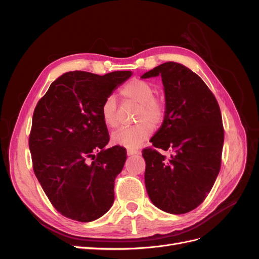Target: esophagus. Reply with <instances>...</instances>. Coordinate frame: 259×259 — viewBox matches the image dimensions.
Masks as SVG:
<instances>
[{
    "label": "esophagus",
    "instance_id": "obj_1",
    "mask_svg": "<svg viewBox=\"0 0 259 259\" xmlns=\"http://www.w3.org/2000/svg\"><path fill=\"white\" fill-rule=\"evenodd\" d=\"M126 153H127V155H135V154H138V153H139V151L134 150V149H127Z\"/></svg>",
    "mask_w": 259,
    "mask_h": 259
}]
</instances>
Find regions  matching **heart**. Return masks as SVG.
<instances>
[{
    "mask_svg": "<svg viewBox=\"0 0 259 259\" xmlns=\"http://www.w3.org/2000/svg\"><path fill=\"white\" fill-rule=\"evenodd\" d=\"M155 90L147 81L132 80L121 90V95L124 99L131 100L139 105L136 114V125L128 127H122L111 135L113 145L128 149H136L142 146L144 142L151 136L152 125H159L165 114V107L163 101L154 96ZM101 117L108 127H115L119 124L117 108L114 96H108L101 106ZM152 123L150 124V123Z\"/></svg>",
    "mask_w": 259,
    "mask_h": 259,
    "instance_id": "1",
    "label": "heart"
}]
</instances>
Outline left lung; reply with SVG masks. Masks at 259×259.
Wrapping results in <instances>:
<instances>
[{
    "instance_id": "8db88e82",
    "label": "left lung",
    "mask_w": 259,
    "mask_h": 259,
    "mask_svg": "<svg viewBox=\"0 0 259 259\" xmlns=\"http://www.w3.org/2000/svg\"><path fill=\"white\" fill-rule=\"evenodd\" d=\"M162 77L165 114L143 150L145 184L153 204L169 214H185L205 200L222 164L224 127L218 103L201 77L168 61L142 75ZM170 150L166 158L157 149Z\"/></svg>"
}]
</instances>
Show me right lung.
I'll return each mask as SVG.
<instances>
[{"label": "right lung", "mask_w": 259, "mask_h": 259, "mask_svg": "<svg viewBox=\"0 0 259 259\" xmlns=\"http://www.w3.org/2000/svg\"><path fill=\"white\" fill-rule=\"evenodd\" d=\"M132 74L64 73L34 109L29 137L34 174L53 206L73 221H96L113 204L126 151L106 148L109 134L100 110Z\"/></svg>", "instance_id": "obj_1"}]
</instances>
